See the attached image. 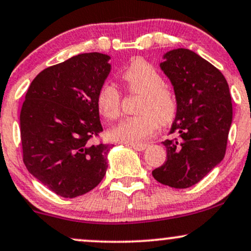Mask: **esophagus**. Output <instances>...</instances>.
<instances>
[{"mask_svg":"<svg viewBox=\"0 0 251 251\" xmlns=\"http://www.w3.org/2000/svg\"><path fill=\"white\" fill-rule=\"evenodd\" d=\"M129 146H131L132 149L135 151H144L147 149V146H149V145L147 144H132V145H129Z\"/></svg>","mask_w":251,"mask_h":251,"instance_id":"esophagus-1","label":"esophagus"}]
</instances>
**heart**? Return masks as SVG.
Returning a JSON list of instances; mask_svg holds the SVG:
<instances>
[{
  "label": "heart",
  "mask_w": 251,
  "mask_h": 251,
  "mask_svg": "<svg viewBox=\"0 0 251 251\" xmlns=\"http://www.w3.org/2000/svg\"><path fill=\"white\" fill-rule=\"evenodd\" d=\"M129 92L140 95L138 101V116L128 117L110 129L114 141L137 144L149 138L162 125L174 119L177 110L176 98L159 71L144 59H134L122 75ZM97 106L102 117L116 119L120 114V92L110 83H104L97 93Z\"/></svg>",
  "instance_id": "b5f03b06"
}]
</instances>
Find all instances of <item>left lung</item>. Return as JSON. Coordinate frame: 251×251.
<instances>
[{
	"instance_id": "8db88e82",
	"label": "left lung",
	"mask_w": 251,
	"mask_h": 251,
	"mask_svg": "<svg viewBox=\"0 0 251 251\" xmlns=\"http://www.w3.org/2000/svg\"><path fill=\"white\" fill-rule=\"evenodd\" d=\"M160 69L171 80L177 110L162 141L164 165L152 172L160 183L188 188L203 179L225 158L232 120L231 97L221 71L189 49L166 52Z\"/></svg>"
}]
</instances>
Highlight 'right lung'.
I'll use <instances>...</instances> for the list:
<instances>
[{
  "label": "right lung",
  "instance_id": "right-lung-1",
  "mask_svg": "<svg viewBox=\"0 0 251 251\" xmlns=\"http://www.w3.org/2000/svg\"><path fill=\"white\" fill-rule=\"evenodd\" d=\"M105 53H81L39 72L20 114L23 161L32 176L63 198L99 185L110 145L93 144L102 131L97 93L111 71Z\"/></svg>",
  "mask_w": 251,
  "mask_h": 251
}]
</instances>
